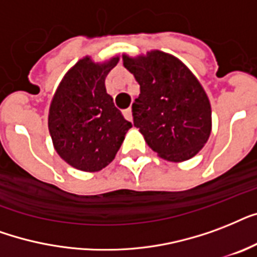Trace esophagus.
Here are the masks:
<instances>
[{"mask_svg": "<svg viewBox=\"0 0 257 257\" xmlns=\"http://www.w3.org/2000/svg\"><path fill=\"white\" fill-rule=\"evenodd\" d=\"M123 115H124V118H126L127 120L133 122V111H131V108H127V110L123 111Z\"/></svg>", "mask_w": 257, "mask_h": 257, "instance_id": "obj_1", "label": "esophagus"}]
</instances>
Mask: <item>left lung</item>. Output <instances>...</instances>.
I'll return each mask as SVG.
<instances>
[{
    "mask_svg": "<svg viewBox=\"0 0 257 257\" xmlns=\"http://www.w3.org/2000/svg\"><path fill=\"white\" fill-rule=\"evenodd\" d=\"M141 93L133 103L134 126L147 145L165 160L181 162L202 149L212 130V110L200 81L172 55L153 51L123 56Z\"/></svg>",
    "mask_w": 257,
    "mask_h": 257,
    "instance_id": "8db88e82",
    "label": "left lung"
}]
</instances>
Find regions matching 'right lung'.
Listing matches in <instances>:
<instances>
[{"mask_svg": "<svg viewBox=\"0 0 257 257\" xmlns=\"http://www.w3.org/2000/svg\"><path fill=\"white\" fill-rule=\"evenodd\" d=\"M118 61L112 57L95 64L89 57L81 59L67 72L51 103L48 127L53 146L67 164L83 172L106 168L133 127L104 87Z\"/></svg>", "mask_w": 257, "mask_h": 257, "instance_id": "add662e5", "label": "right lung"}]
</instances>
